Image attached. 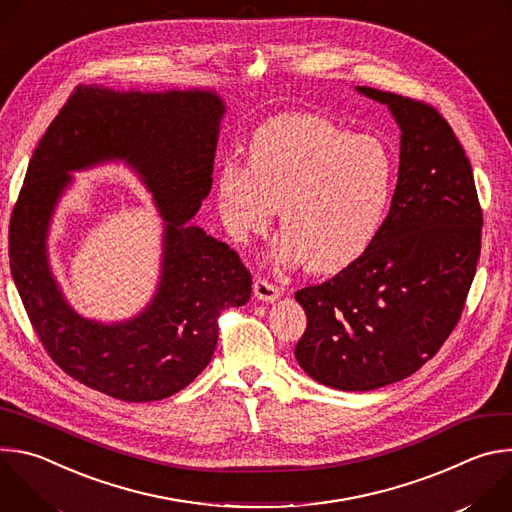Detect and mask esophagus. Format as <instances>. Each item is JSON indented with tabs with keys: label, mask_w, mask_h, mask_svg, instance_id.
Returning <instances> with one entry per match:
<instances>
[{
	"label": "esophagus",
	"mask_w": 512,
	"mask_h": 512,
	"mask_svg": "<svg viewBox=\"0 0 512 512\" xmlns=\"http://www.w3.org/2000/svg\"><path fill=\"white\" fill-rule=\"evenodd\" d=\"M253 291H255V298L261 302H275L281 296V287L267 281L265 277H257L253 283Z\"/></svg>",
	"instance_id": "1"
}]
</instances>
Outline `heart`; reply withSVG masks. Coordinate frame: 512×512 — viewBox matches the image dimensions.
<instances>
[{
  "label": "heart",
  "instance_id": "obj_1",
  "mask_svg": "<svg viewBox=\"0 0 512 512\" xmlns=\"http://www.w3.org/2000/svg\"><path fill=\"white\" fill-rule=\"evenodd\" d=\"M393 184L395 162L381 139L322 115L291 113L255 131L249 164L227 160L216 190L233 235L267 231L279 206L275 259L332 273L373 245Z\"/></svg>",
  "mask_w": 512,
  "mask_h": 512
}]
</instances>
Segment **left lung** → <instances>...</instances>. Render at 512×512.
<instances>
[{
  "mask_svg": "<svg viewBox=\"0 0 512 512\" xmlns=\"http://www.w3.org/2000/svg\"><path fill=\"white\" fill-rule=\"evenodd\" d=\"M401 127L399 178L373 245L324 283L296 291L308 326L300 367L340 391L397 383L456 328L480 257L482 208L470 160L435 107L356 87Z\"/></svg>",
  "mask_w": 512,
  "mask_h": 512,
  "instance_id": "1",
  "label": "left lung"
}]
</instances>
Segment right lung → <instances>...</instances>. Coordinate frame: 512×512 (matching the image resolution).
I'll list each match as a JSON object with an SVG mask.
<instances>
[{
    "mask_svg": "<svg viewBox=\"0 0 512 512\" xmlns=\"http://www.w3.org/2000/svg\"><path fill=\"white\" fill-rule=\"evenodd\" d=\"M225 103L212 91L79 87L42 135L10 218V269L26 314L58 367L127 403L166 399L212 358L218 316L245 306L251 273L223 241L188 221L212 186ZM123 159L165 216L163 275L155 300L119 325L72 311L49 271L45 237L68 171Z\"/></svg>",
    "mask_w": 512,
    "mask_h": 512,
    "instance_id": "add662e5",
    "label": "right lung"
}]
</instances>
